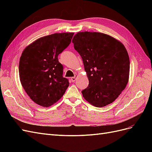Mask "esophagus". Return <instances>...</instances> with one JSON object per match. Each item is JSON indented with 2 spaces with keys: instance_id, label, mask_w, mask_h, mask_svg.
<instances>
[{
  "instance_id": "obj_1",
  "label": "esophagus",
  "mask_w": 152,
  "mask_h": 152,
  "mask_svg": "<svg viewBox=\"0 0 152 152\" xmlns=\"http://www.w3.org/2000/svg\"><path fill=\"white\" fill-rule=\"evenodd\" d=\"M77 75H75V77H73L71 78V80L72 82H74L75 81V80L77 79Z\"/></svg>"
}]
</instances>
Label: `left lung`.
Here are the masks:
<instances>
[{
	"mask_svg": "<svg viewBox=\"0 0 152 152\" xmlns=\"http://www.w3.org/2000/svg\"><path fill=\"white\" fill-rule=\"evenodd\" d=\"M72 42L89 79V86L82 91L84 99L99 108L113 103L126 88L129 77V57L125 46L99 32H79Z\"/></svg>",
	"mask_w": 152,
	"mask_h": 152,
	"instance_id": "8db88e82",
	"label": "left lung"
}]
</instances>
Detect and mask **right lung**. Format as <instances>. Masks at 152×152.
I'll use <instances>...</instances> for the list:
<instances>
[{"mask_svg":"<svg viewBox=\"0 0 152 152\" xmlns=\"http://www.w3.org/2000/svg\"><path fill=\"white\" fill-rule=\"evenodd\" d=\"M74 33L42 37L23 51L19 63L21 85L34 102L44 107L56 103L69 86L58 56L71 43Z\"/></svg>","mask_w":152,"mask_h":152,"instance_id":"1","label":"right lung"}]
</instances>
